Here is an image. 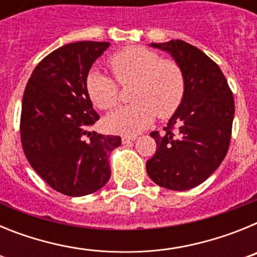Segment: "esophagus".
Listing matches in <instances>:
<instances>
[{"label":"esophagus","mask_w":257,"mask_h":257,"mask_svg":"<svg viewBox=\"0 0 257 257\" xmlns=\"http://www.w3.org/2000/svg\"><path fill=\"white\" fill-rule=\"evenodd\" d=\"M134 140H136V135H123L122 136V143H123V144L134 142Z\"/></svg>","instance_id":"34e87169"}]
</instances>
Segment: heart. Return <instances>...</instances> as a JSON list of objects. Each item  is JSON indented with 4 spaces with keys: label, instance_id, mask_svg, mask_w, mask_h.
I'll use <instances>...</instances> for the list:
<instances>
[{
    "label": "heart",
    "instance_id": "1",
    "mask_svg": "<svg viewBox=\"0 0 257 257\" xmlns=\"http://www.w3.org/2000/svg\"><path fill=\"white\" fill-rule=\"evenodd\" d=\"M114 78L99 70H91L86 78L88 96L97 108L106 110L117 105L119 86L133 83L130 105L118 108L109 114V130L138 134L153 122L156 114L167 118L176 112L185 95V76L180 65L148 47H128L108 60Z\"/></svg>",
    "mask_w": 257,
    "mask_h": 257
}]
</instances>
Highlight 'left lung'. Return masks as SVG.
<instances>
[{"instance_id": "left-lung-1", "label": "left lung", "mask_w": 257, "mask_h": 257, "mask_svg": "<svg viewBox=\"0 0 257 257\" xmlns=\"http://www.w3.org/2000/svg\"><path fill=\"white\" fill-rule=\"evenodd\" d=\"M152 47L171 54L185 76V95L165 133L153 131L157 151L147 161L160 187L188 190L207 180L228 153L234 117L233 92L219 65L181 40Z\"/></svg>"}]
</instances>
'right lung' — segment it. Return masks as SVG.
Masks as SVG:
<instances>
[{
  "mask_svg": "<svg viewBox=\"0 0 257 257\" xmlns=\"http://www.w3.org/2000/svg\"><path fill=\"white\" fill-rule=\"evenodd\" d=\"M108 46L79 41L59 47L38 63L23 95V151L41 178L65 196H87L103 188L110 178L109 154L121 145L119 136L90 131L100 117L86 78Z\"/></svg>",
  "mask_w": 257,
  "mask_h": 257,
  "instance_id": "right-lung-1",
  "label": "right lung"
}]
</instances>
